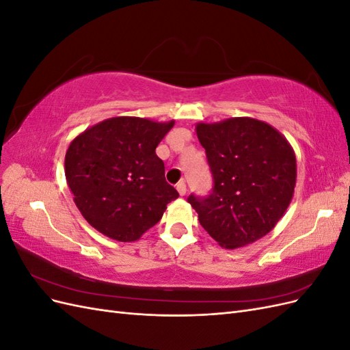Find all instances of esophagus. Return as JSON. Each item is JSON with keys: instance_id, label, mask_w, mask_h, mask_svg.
Returning a JSON list of instances; mask_svg holds the SVG:
<instances>
[{"instance_id": "esophagus-1", "label": "esophagus", "mask_w": 350, "mask_h": 350, "mask_svg": "<svg viewBox=\"0 0 350 350\" xmlns=\"http://www.w3.org/2000/svg\"><path fill=\"white\" fill-rule=\"evenodd\" d=\"M176 189H178L179 196H185V193H187V185H185V183H184V181L178 183V185H176Z\"/></svg>"}]
</instances>
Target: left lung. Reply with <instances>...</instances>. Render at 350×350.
<instances>
[{
	"label": "left lung",
	"mask_w": 350,
	"mask_h": 350,
	"mask_svg": "<svg viewBox=\"0 0 350 350\" xmlns=\"http://www.w3.org/2000/svg\"><path fill=\"white\" fill-rule=\"evenodd\" d=\"M215 187L206 198L189 196L200 225L221 248L245 247L278 225L293 198L296 156L270 124L238 116L198 122Z\"/></svg>",
	"instance_id": "obj_1"
}]
</instances>
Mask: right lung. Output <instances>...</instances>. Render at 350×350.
<instances>
[{"label": "right lung", "mask_w": 350, "mask_h": 350, "mask_svg": "<svg viewBox=\"0 0 350 350\" xmlns=\"http://www.w3.org/2000/svg\"><path fill=\"white\" fill-rule=\"evenodd\" d=\"M175 121L113 116L89 126L66 153V179L89 225L120 242L139 241L178 198L156 147Z\"/></svg>", "instance_id": "obj_1"}]
</instances>
